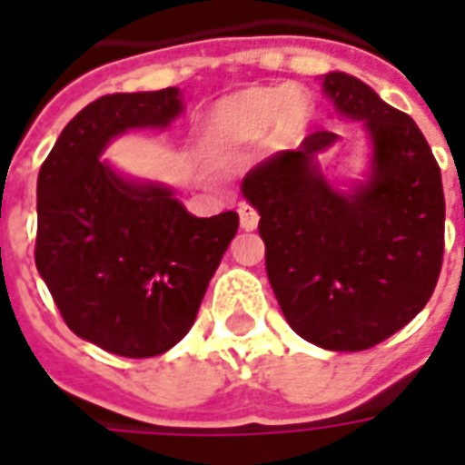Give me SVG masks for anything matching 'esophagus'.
Here are the masks:
<instances>
[{"instance_id":"1","label":"esophagus","mask_w":465,"mask_h":465,"mask_svg":"<svg viewBox=\"0 0 465 465\" xmlns=\"http://www.w3.org/2000/svg\"><path fill=\"white\" fill-rule=\"evenodd\" d=\"M239 222H242L243 232H253V229L259 226V213H256V209L249 206V203H242V206H239Z\"/></svg>"}]
</instances>
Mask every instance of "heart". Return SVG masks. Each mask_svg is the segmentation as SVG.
<instances>
[{"label": "heart", "mask_w": 465, "mask_h": 465, "mask_svg": "<svg viewBox=\"0 0 465 465\" xmlns=\"http://www.w3.org/2000/svg\"><path fill=\"white\" fill-rule=\"evenodd\" d=\"M312 99L299 86H252L226 96L213 109L209 132L219 146H243L262 139H292L312 119Z\"/></svg>", "instance_id": "b5f03b06"}]
</instances>
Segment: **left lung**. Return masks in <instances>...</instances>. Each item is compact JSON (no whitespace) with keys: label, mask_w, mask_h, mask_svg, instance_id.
I'll use <instances>...</instances> for the list:
<instances>
[{"label":"left lung","mask_w":465,"mask_h":465,"mask_svg":"<svg viewBox=\"0 0 465 465\" xmlns=\"http://www.w3.org/2000/svg\"><path fill=\"white\" fill-rule=\"evenodd\" d=\"M336 114L363 122V182L339 189L319 153L333 132L256 163L242 193L259 212L266 273L293 331L329 351H363L403 329L429 303L443 262L440 169L409 114L343 72L322 79Z\"/></svg>","instance_id":"8db88e82"}]
</instances>
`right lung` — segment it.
Returning <instances> with one entry per match:
<instances>
[{
    "label": "right lung",
    "instance_id": "obj_1",
    "mask_svg": "<svg viewBox=\"0 0 465 465\" xmlns=\"http://www.w3.org/2000/svg\"><path fill=\"white\" fill-rule=\"evenodd\" d=\"M182 112L176 86L102 96L66 124L36 179V272L79 339L126 359L189 333L239 229L236 212L199 219L166 183L102 159L116 136L166 129Z\"/></svg>",
    "mask_w": 465,
    "mask_h": 465
}]
</instances>
